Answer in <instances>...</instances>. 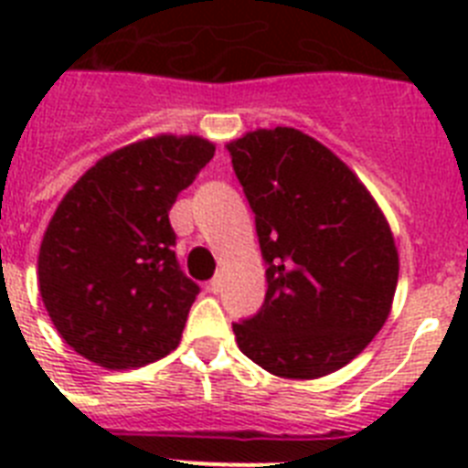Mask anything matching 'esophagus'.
Listing matches in <instances>:
<instances>
[{
  "label": "esophagus",
  "mask_w": 468,
  "mask_h": 468,
  "mask_svg": "<svg viewBox=\"0 0 468 468\" xmlns=\"http://www.w3.org/2000/svg\"><path fill=\"white\" fill-rule=\"evenodd\" d=\"M208 291L213 292V295H218V292L222 291V279H220V276H213V279L208 281Z\"/></svg>",
  "instance_id": "esophagus-1"
}]
</instances>
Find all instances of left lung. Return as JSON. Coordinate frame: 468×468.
<instances>
[{
    "instance_id": "obj_1",
    "label": "left lung",
    "mask_w": 468,
    "mask_h": 468,
    "mask_svg": "<svg viewBox=\"0 0 468 468\" xmlns=\"http://www.w3.org/2000/svg\"><path fill=\"white\" fill-rule=\"evenodd\" d=\"M255 213L267 295L234 324L267 373L316 379L356 358L391 312L399 250L375 198L345 161L297 128L227 144Z\"/></svg>"
}]
</instances>
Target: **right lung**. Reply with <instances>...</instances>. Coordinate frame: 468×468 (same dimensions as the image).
<instances>
[{
	"instance_id": "right-lung-1",
	"label": "right lung",
	"mask_w": 468,
	"mask_h": 468,
	"mask_svg": "<svg viewBox=\"0 0 468 468\" xmlns=\"http://www.w3.org/2000/svg\"><path fill=\"white\" fill-rule=\"evenodd\" d=\"M213 154L198 135L140 140L102 156L58 204L39 292L77 354L126 370L180 345L198 285L177 264L168 210Z\"/></svg>"
}]
</instances>
